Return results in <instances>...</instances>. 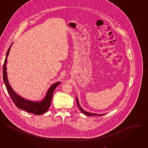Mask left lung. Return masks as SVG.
<instances>
[{
  "label": "left lung",
  "mask_w": 148,
  "mask_h": 148,
  "mask_svg": "<svg viewBox=\"0 0 148 148\" xmlns=\"http://www.w3.org/2000/svg\"><path fill=\"white\" fill-rule=\"evenodd\" d=\"M77 105H78V108H79V109L80 110V111L83 113V114H84L85 115H88V116H99V115H100V116H101V115H104V114H93V113H90V112H86V111H85L84 110H83L81 108V107H80V105H79V102H78V99H77Z\"/></svg>",
  "instance_id": "8db88e82"
}]
</instances>
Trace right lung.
Here are the masks:
<instances>
[{"mask_svg": "<svg viewBox=\"0 0 148 148\" xmlns=\"http://www.w3.org/2000/svg\"><path fill=\"white\" fill-rule=\"evenodd\" d=\"M11 46L12 45L10 46L7 51L3 68V78L8 92H9V94L12 100L13 101V102L17 108L25 110L27 112L32 113L37 115L43 114L45 112H46L50 108L54 91L56 89V88L60 84V82H56L53 85H52L49 89L45 98L43 99V101H41L40 102H33L31 101H28L18 95L16 92H14V91L10 87L7 78L6 64L7 62V57L8 56Z\"/></svg>", "mask_w": 148, "mask_h": 148, "instance_id": "obj_1", "label": "right lung"}]
</instances>
